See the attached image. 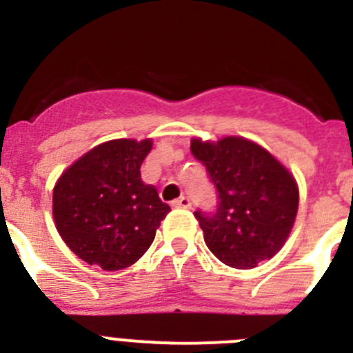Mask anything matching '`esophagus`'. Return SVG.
Segmentation results:
<instances>
[{
  "mask_svg": "<svg viewBox=\"0 0 353 353\" xmlns=\"http://www.w3.org/2000/svg\"><path fill=\"white\" fill-rule=\"evenodd\" d=\"M191 199L187 198V196H180L179 199H174L173 207L174 208H191Z\"/></svg>",
  "mask_w": 353,
  "mask_h": 353,
  "instance_id": "1",
  "label": "esophagus"
}]
</instances>
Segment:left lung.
I'll return each instance as SVG.
<instances>
[{
	"label": "left lung",
	"mask_w": 353,
	"mask_h": 353,
	"mask_svg": "<svg viewBox=\"0 0 353 353\" xmlns=\"http://www.w3.org/2000/svg\"><path fill=\"white\" fill-rule=\"evenodd\" d=\"M191 152L219 192L215 214L194 212L214 256L233 269H252L281 251L299 210V185L288 168L242 136L194 138Z\"/></svg>",
	"instance_id": "left-lung-1"
}]
</instances>
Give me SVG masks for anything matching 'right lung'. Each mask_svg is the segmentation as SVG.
<instances>
[{
  "label": "right lung",
  "mask_w": 353,
  "mask_h": 353,
  "mask_svg": "<svg viewBox=\"0 0 353 353\" xmlns=\"http://www.w3.org/2000/svg\"><path fill=\"white\" fill-rule=\"evenodd\" d=\"M152 145V139H111L72 162L56 180V230L86 263L125 269L154 242L171 208L141 180L139 170Z\"/></svg>",
  "instance_id": "1"
}]
</instances>
